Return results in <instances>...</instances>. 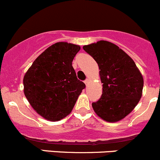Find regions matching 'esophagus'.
I'll list each match as a JSON object with an SVG mask.
<instances>
[{
  "label": "esophagus",
  "instance_id": "esophagus-1",
  "mask_svg": "<svg viewBox=\"0 0 160 160\" xmlns=\"http://www.w3.org/2000/svg\"><path fill=\"white\" fill-rule=\"evenodd\" d=\"M88 82H89V79H88V78H87V79L85 81V85H88Z\"/></svg>",
  "mask_w": 160,
  "mask_h": 160
}]
</instances>
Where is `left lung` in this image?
<instances>
[{"label": "left lung", "instance_id": "left-lung-1", "mask_svg": "<svg viewBox=\"0 0 160 160\" xmlns=\"http://www.w3.org/2000/svg\"><path fill=\"white\" fill-rule=\"evenodd\" d=\"M83 49L96 61L102 83L100 99L92 106L95 113L107 122L124 119L142 96L143 76L130 56L106 40L85 45Z\"/></svg>", "mask_w": 160, "mask_h": 160}]
</instances>
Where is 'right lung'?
<instances>
[{
	"label": "right lung",
	"mask_w": 160,
	"mask_h": 160,
	"mask_svg": "<svg viewBox=\"0 0 160 160\" xmlns=\"http://www.w3.org/2000/svg\"><path fill=\"white\" fill-rule=\"evenodd\" d=\"M80 49L73 43L56 42L44 50L25 74V96L35 111L47 121L67 117L85 88L72 67Z\"/></svg>",
	"instance_id": "1"
}]
</instances>
